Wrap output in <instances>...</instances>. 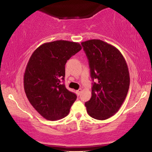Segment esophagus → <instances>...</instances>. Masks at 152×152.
I'll use <instances>...</instances> for the list:
<instances>
[{"mask_svg": "<svg viewBox=\"0 0 152 152\" xmlns=\"http://www.w3.org/2000/svg\"><path fill=\"white\" fill-rule=\"evenodd\" d=\"M81 92H82V89H81V88L78 89L77 91H76V93H77V95H80Z\"/></svg>", "mask_w": 152, "mask_h": 152, "instance_id": "34e87169", "label": "esophagus"}]
</instances>
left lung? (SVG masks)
<instances>
[{"label":"left lung","instance_id":"8db88e82","mask_svg":"<svg viewBox=\"0 0 152 152\" xmlns=\"http://www.w3.org/2000/svg\"><path fill=\"white\" fill-rule=\"evenodd\" d=\"M88 60L92 96L85 103L87 113L96 120L111 118L121 107L130 84L129 72L121 53L111 44L91 39L82 43Z\"/></svg>","mask_w":152,"mask_h":152}]
</instances>
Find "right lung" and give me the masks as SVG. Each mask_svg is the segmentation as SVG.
I'll list each match as a JSON object with an SVG mask.
<instances>
[{"label": "right lung", "instance_id": "add662e5", "mask_svg": "<svg viewBox=\"0 0 152 152\" xmlns=\"http://www.w3.org/2000/svg\"><path fill=\"white\" fill-rule=\"evenodd\" d=\"M82 47L80 43L59 40L45 43L35 50L27 64L24 90L29 102L48 120L65 118L77 95L61 84L65 65Z\"/></svg>", "mask_w": 152, "mask_h": 152}]
</instances>
